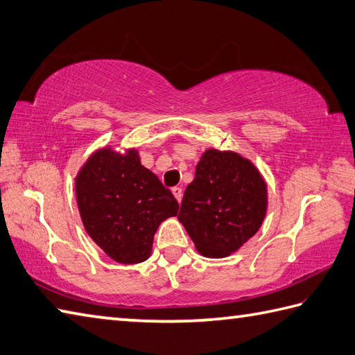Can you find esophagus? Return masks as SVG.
I'll use <instances>...</instances> for the list:
<instances>
[{"instance_id":"obj_1","label":"esophagus","mask_w":355,"mask_h":355,"mask_svg":"<svg viewBox=\"0 0 355 355\" xmlns=\"http://www.w3.org/2000/svg\"><path fill=\"white\" fill-rule=\"evenodd\" d=\"M172 193H173V197L177 198L178 203H182V198H183V189H182V187H172Z\"/></svg>"}]
</instances>
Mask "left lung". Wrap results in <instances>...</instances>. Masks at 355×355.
<instances>
[{
  "instance_id": "left-lung-1",
  "label": "left lung",
  "mask_w": 355,
  "mask_h": 355,
  "mask_svg": "<svg viewBox=\"0 0 355 355\" xmlns=\"http://www.w3.org/2000/svg\"><path fill=\"white\" fill-rule=\"evenodd\" d=\"M268 212V184L249 158L206 149L186 187L178 220L196 249L225 259L259 231Z\"/></svg>"
}]
</instances>
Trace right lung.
I'll use <instances>...</instances> for the list:
<instances>
[{"label":"right lung","instance_id":"1","mask_svg":"<svg viewBox=\"0 0 355 355\" xmlns=\"http://www.w3.org/2000/svg\"><path fill=\"white\" fill-rule=\"evenodd\" d=\"M75 193L89 237L123 265L148 260L158 226L178 212L177 200L135 148L92 152L76 173Z\"/></svg>","mask_w":355,"mask_h":355}]
</instances>
